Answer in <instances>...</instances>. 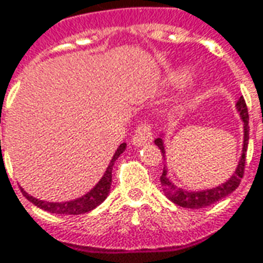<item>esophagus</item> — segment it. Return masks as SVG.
I'll return each mask as SVG.
<instances>
[{"mask_svg": "<svg viewBox=\"0 0 263 263\" xmlns=\"http://www.w3.org/2000/svg\"><path fill=\"white\" fill-rule=\"evenodd\" d=\"M153 140V132L152 127H150V124L146 122L140 123L137 128L135 130V135L132 137V143L135 144V146L140 147L144 146L147 143H150Z\"/></svg>", "mask_w": 263, "mask_h": 263, "instance_id": "esophagus-1", "label": "esophagus"}]
</instances>
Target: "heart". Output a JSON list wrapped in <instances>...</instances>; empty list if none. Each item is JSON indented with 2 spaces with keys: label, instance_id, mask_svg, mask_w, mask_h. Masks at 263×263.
Listing matches in <instances>:
<instances>
[{
  "label": "heart",
  "instance_id": "obj_1",
  "mask_svg": "<svg viewBox=\"0 0 263 263\" xmlns=\"http://www.w3.org/2000/svg\"><path fill=\"white\" fill-rule=\"evenodd\" d=\"M181 76H182V75H181Z\"/></svg>",
  "mask_w": 263,
  "mask_h": 263
}]
</instances>
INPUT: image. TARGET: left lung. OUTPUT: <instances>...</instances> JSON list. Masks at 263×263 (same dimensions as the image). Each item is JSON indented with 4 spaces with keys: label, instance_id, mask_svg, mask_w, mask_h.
<instances>
[{
    "label": "left lung",
    "instance_id": "obj_1",
    "mask_svg": "<svg viewBox=\"0 0 263 263\" xmlns=\"http://www.w3.org/2000/svg\"><path fill=\"white\" fill-rule=\"evenodd\" d=\"M236 109L241 115L242 122H243V148H242V156L238 167H236L234 176L231 177L230 180L221 185H218L211 190H204V191H185L182 188H177L173 182L167 178V168L164 167L163 174L160 177V181H161V187L164 191L165 197L171 200L174 204L184 208H205V206L215 204L219 200L225 198L227 195H230L232 191H235L238 185L241 184L242 177H243V171H245V161H247V148H248V140H249V115H248V107L245 103V99L239 98V100L236 102ZM156 146L161 150L163 157L164 156V144H163V139L158 137L154 140Z\"/></svg>",
    "mask_w": 263,
    "mask_h": 263
}]
</instances>
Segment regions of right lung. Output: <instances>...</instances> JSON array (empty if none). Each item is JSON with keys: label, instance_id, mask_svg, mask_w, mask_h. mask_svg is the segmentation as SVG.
I'll use <instances>...</instances> for the list:
<instances>
[{"label": "right lung", "instance_id": "right-lung-1", "mask_svg": "<svg viewBox=\"0 0 263 263\" xmlns=\"http://www.w3.org/2000/svg\"><path fill=\"white\" fill-rule=\"evenodd\" d=\"M126 150V143H123L119 146V148L115 153V156L110 160V164L107 165V170L103 174V177L100 178V181L95 185V187L85 194L81 198L73 201H68V202H48V201H39L36 198H33L29 194H27L24 190H21L24 197L29 200L32 204L39 206L44 211L52 212V214H65V215H79V214H85V212L92 211L93 208H96L100 205L103 201L106 200V197L110 191L111 184V171H113V165L117 158L120 157V154Z\"/></svg>", "mask_w": 263, "mask_h": 263}]
</instances>
